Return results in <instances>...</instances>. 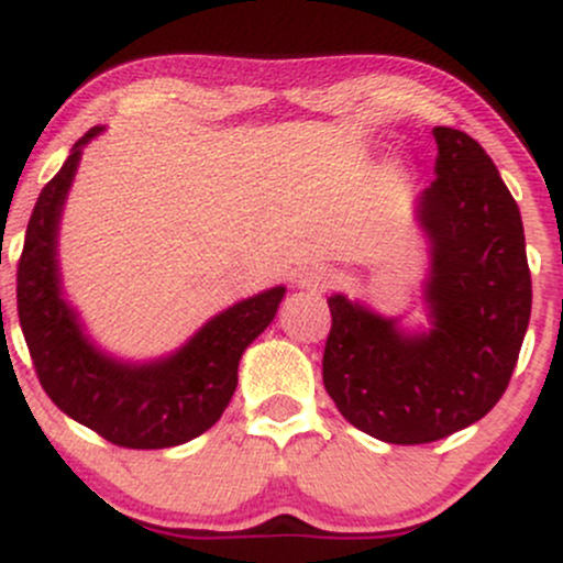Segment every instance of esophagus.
<instances>
[{"instance_id":"34e87169","label":"esophagus","mask_w":563,"mask_h":563,"mask_svg":"<svg viewBox=\"0 0 563 563\" xmlns=\"http://www.w3.org/2000/svg\"><path fill=\"white\" fill-rule=\"evenodd\" d=\"M331 286H333V273L328 267H322V264H312V267H307L303 273H299V288L325 290Z\"/></svg>"}]
</instances>
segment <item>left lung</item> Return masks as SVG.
<instances>
[{"mask_svg":"<svg viewBox=\"0 0 563 563\" xmlns=\"http://www.w3.org/2000/svg\"><path fill=\"white\" fill-rule=\"evenodd\" d=\"M434 140L437 179L416 203L431 254L429 328L328 299L325 391L354 429L389 444L437 442L487 416L532 312L525 224L493 158L461 129L437 126Z\"/></svg>","mask_w":563,"mask_h":563,"instance_id":"obj_1","label":"left lung"}]
</instances>
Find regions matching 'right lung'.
I'll list each match as a JSON object with an SVG mask.
<instances>
[{
	"label": "right lung",
	"mask_w": 563,
	"mask_h": 563,
	"mask_svg": "<svg viewBox=\"0 0 563 563\" xmlns=\"http://www.w3.org/2000/svg\"><path fill=\"white\" fill-rule=\"evenodd\" d=\"M100 132L89 129L38 192L18 264V318L38 384L68 418L119 448L164 450L222 418L245 346L275 320L286 286L232 303L166 357L126 363L97 346L63 294L57 232L84 145Z\"/></svg>",
	"instance_id": "add662e5"
}]
</instances>
